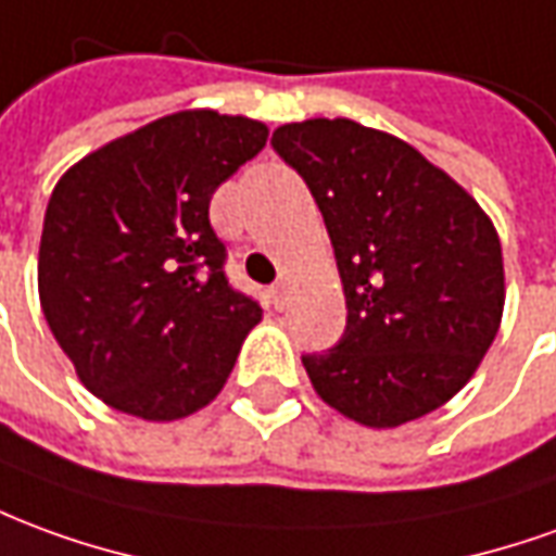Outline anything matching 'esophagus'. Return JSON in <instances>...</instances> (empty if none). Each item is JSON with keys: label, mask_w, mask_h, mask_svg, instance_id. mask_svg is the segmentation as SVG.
<instances>
[{"label": "esophagus", "mask_w": 556, "mask_h": 556, "mask_svg": "<svg viewBox=\"0 0 556 556\" xmlns=\"http://www.w3.org/2000/svg\"><path fill=\"white\" fill-rule=\"evenodd\" d=\"M270 301H274L277 309H286V306H289V282H286V279H279L277 286L270 289Z\"/></svg>", "instance_id": "34e87169"}]
</instances>
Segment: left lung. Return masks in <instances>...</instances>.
<instances>
[{
  "mask_svg": "<svg viewBox=\"0 0 556 556\" xmlns=\"http://www.w3.org/2000/svg\"><path fill=\"white\" fill-rule=\"evenodd\" d=\"M270 143L316 198L343 279L340 343L304 355L316 394L364 427L440 409L500 331L494 223L415 147L355 119L286 123Z\"/></svg>",
  "mask_w": 556,
  "mask_h": 556,
  "instance_id": "obj_1",
  "label": "left lung"
}]
</instances>
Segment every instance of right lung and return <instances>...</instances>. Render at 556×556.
Segmentation results:
<instances>
[{
	"label": "right lung",
	"instance_id": "1",
	"mask_svg": "<svg viewBox=\"0 0 556 556\" xmlns=\"http://www.w3.org/2000/svg\"><path fill=\"white\" fill-rule=\"evenodd\" d=\"M265 143L258 119L180 111L60 177L38 298L77 379L108 406L177 421L223 391L262 306L228 286L211 198Z\"/></svg>",
	"mask_w": 556,
	"mask_h": 556
}]
</instances>
